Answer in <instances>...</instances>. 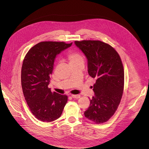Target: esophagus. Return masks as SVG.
Segmentation results:
<instances>
[{
	"label": "esophagus",
	"instance_id": "1",
	"mask_svg": "<svg viewBox=\"0 0 149 149\" xmlns=\"http://www.w3.org/2000/svg\"><path fill=\"white\" fill-rule=\"evenodd\" d=\"M71 97H72L73 98H79L80 97V95H78V94H77V95L72 94V95H71Z\"/></svg>",
	"mask_w": 149,
	"mask_h": 149
}]
</instances>
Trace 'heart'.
I'll list each match as a JSON object with an SVG mask.
<instances>
[{"label": "heart", "instance_id": "obj_1", "mask_svg": "<svg viewBox=\"0 0 149 149\" xmlns=\"http://www.w3.org/2000/svg\"><path fill=\"white\" fill-rule=\"evenodd\" d=\"M67 56L71 65L77 64V63H84L85 60L83 56L77 51L69 52Z\"/></svg>", "mask_w": 149, "mask_h": 149}]
</instances>
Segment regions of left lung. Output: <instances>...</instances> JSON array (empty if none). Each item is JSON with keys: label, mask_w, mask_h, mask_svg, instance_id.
I'll return each instance as SVG.
<instances>
[{"label": "left lung", "mask_w": 149, "mask_h": 149, "mask_svg": "<svg viewBox=\"0 0 149 149\" xmlns=\"http://www.w3.org/2000/svg\"><path fill=\"white\" fill-rule=\"evenodd\" d=\"M88 60V72L96 81L94 96L84 116L97 124L107 121L120 104L124 89V73L121 58L109 44L100 40L75 41Z\"/></svg>", "instance_id": "obj_1"}]
</instances>
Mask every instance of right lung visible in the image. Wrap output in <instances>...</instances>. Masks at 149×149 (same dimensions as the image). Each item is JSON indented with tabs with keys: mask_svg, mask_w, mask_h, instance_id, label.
<instances>
[{
	"mask_svg": "<svg viewBox=\"0 0 149 149\" xmlns=\"http://www.w3.org/2000/svg\"><path fill=\"white\" fill-rule=\"evenodd\" d=\"M63 42H41L31 48L23 61L21 84L32 114L43 122H51L62 114L68 97L48 88L56 56L70 47Z\"/></svg>",
	"mask_w": 149,
	"mask_h": 149,
	"instance_id": "obj_1",
	"label": "right lung"
}]
</instances>
